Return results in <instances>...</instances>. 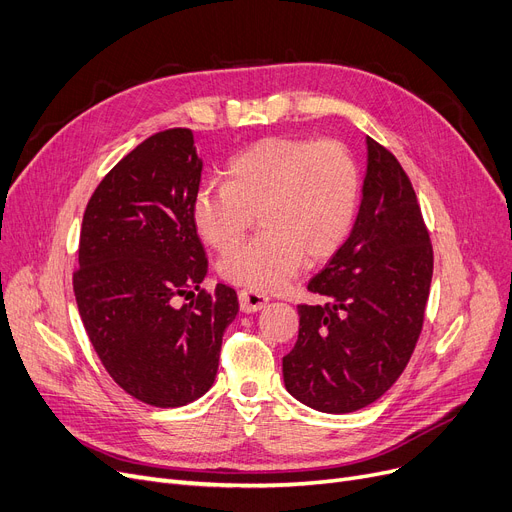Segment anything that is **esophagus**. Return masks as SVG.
Segmentation results:
<instances>
[{"mask_svg":"<svg viewBox=\"0 0 512 512\" xmlns=\"http://www.w3.org/2000/svg\"><path fill=\"white\" fill-rule=\"evenodd\" d=\"M269 298L260 294V292H252V290H241L239 292V306L243 313H256L262 311L264 306H267Z\"/></svg>","mask_w":512,"mask_h":512,"instance_id":"esophagus-1","label":"esophagus"}]
</instances>
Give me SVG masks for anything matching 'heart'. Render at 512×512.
<instances>
[{
    "instance_id": "heart-1",
    "label": "heart",
    "mask_w": 512,
    "mask_h": 512,
    "mask_svg": "<svg viewBox=\"0 0 512 512\" xmlns=\"http://www.w3.org/2000/svg\"><path fill=\"white\" fill-rule=\"evenodd\" d=\"M229 182H206L193 197L197 235L227 250L256 214L262 233L218 260V273L252 292L285 288L304 258H330L349 237L359 208V168L342 142L271 136L237 153Z\"/></svg>"
}]
</instances>
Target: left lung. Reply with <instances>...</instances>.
<instances>
[{
  "instance_id": "8db88e82",
  "label": "left lung",
  "mask_w": 512,
  "mask_h": 512,
  "mask_svg": "<svg viewBox=\"0 0 512 512\" xmlns=\"http://www.w3.org/2000/svg\"><path fill=\"white\" fill-rule=\"evenodd\" d=\"M353 231L309 281L323 304H300L283 382L300 403L349 414L380 399L410 361L433 279V245L410 178L367 136Z\"/></svg>"
}]
</instances>
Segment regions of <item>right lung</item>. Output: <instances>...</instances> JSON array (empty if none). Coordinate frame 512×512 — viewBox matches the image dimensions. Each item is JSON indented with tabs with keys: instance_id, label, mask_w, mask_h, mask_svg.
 <instances>
[{
	"instance_id": "obj_1",
	"label": "right lung",
	"mask_w": 512,
	"mask_h": 512,
	"mask_svg": "<svg viewBox=\"0 0 512 512\" xmlns=\"http://www.w3.org/2000/svg\"><path fill=\"white\" fill-rule=\"evenodd\" d=\"M201 168L191 130L157 132L100 180L81 222L73 273L81 321L109 376L155 407L210 391L239 311L229 285L199 288L208 258L191 206ZM178 295L194 300L180 307Z\"/></svg>"
}]
</instances>
